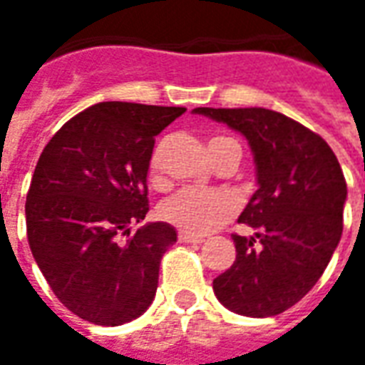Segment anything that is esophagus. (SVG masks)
I'll use <instances>...</instances> for the list:
<instances>
[{
    "label": "esophagus",
    "mask_w": 365,
    "mask_h": 365,
    "mask_svg": "<svg viewBox=\"0 0 365 365\" xmlns=\"http://www.w3.org/2000/svg\"><path fill=\"white\" fill-rule=\"evenodd\" d=\"M178 241L180 243H193V245H200L205 241V237L201 235H190V233H183V231H180V235H178Z\"/></svg>",
    "instance_id": "esophagus-1"
}]
</instances>
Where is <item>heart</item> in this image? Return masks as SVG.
Instances as JSON below:
<instances>
[{"mask_svg":"<svg viewBox=\"0 0 365 365\" xmlns=\"http://www.w3.org/2000/svg\"><path fill=\"white\" fill-rule=\"evenodd\" d=\"M229 142V138H213L209 142V154L219 144ZM165 142H160L148 164V180L154 185H164V172H162V156H164ZM239 209V201L229 191H203V190H182L172 197L162 201L158 209L160 217L165 223L178 227L183 233L190 235H205L225 225Z\"/></svg>","mask_w":365,"mask_h":365,"instance_id":"obj_1","label":"heart"}]
</instances>
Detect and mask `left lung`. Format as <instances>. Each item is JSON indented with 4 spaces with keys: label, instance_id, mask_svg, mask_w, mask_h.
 Returning a JSON list of instances; mask_svg holds the SVG:
<instances>
[{
    "label": "left lung",
    "instance_id": "obj_1",
    "mask_svg": "<svg viewBox=\"0 0 365 365\" xmlns=\"http://www.w3.org/2000/svg\"><path fill=\"white\" fill-rule=\"evenodd\" d=\"M193 112L243 134L253 152L259 183L239 215V221L257 233L233 235L235 262L213 280L215 297L237 314H280L314 287L340 243L348 190L338 158L324 138L280 112Z\"/></svg>",
    "mask_w": 365,
    "mask_h": 365
}]
</instances>
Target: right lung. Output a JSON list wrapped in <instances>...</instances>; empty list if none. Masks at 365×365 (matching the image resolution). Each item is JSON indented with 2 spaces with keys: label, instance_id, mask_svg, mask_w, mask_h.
I'll list each match as a JSON object with an SVG mask.
<instances>
[{
  "label": "right lung",
  "instance_id": "obj_1",
  "mask_svg": "<svg viewBox=\"0 0 365 365\" xmlns=\"http://www.w3.org/2000/svg\"><path fill=\"white\" fill-rule=\"evenodd\" d=\"M182 106L98 103L49 140L27 191V239L51 290L83 320L120 326L156 297L170 223L130 227L148 213V164ZM127 239L124 240L123 237Z\"/></svg>",
  "mask_w": 365,
  "mask_h": 365
}]
</instances>
